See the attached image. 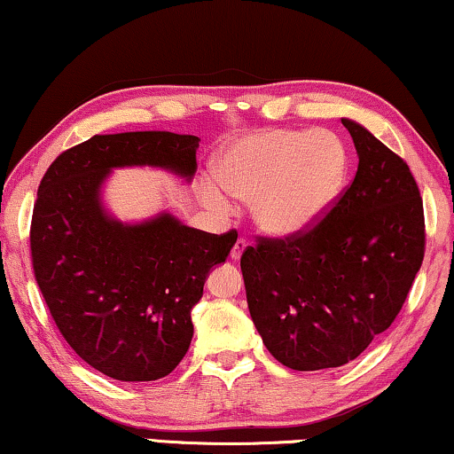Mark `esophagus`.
Instances as JSON below:
<instances>
[{
  "mask_svg": "<svg viewBox=\"0 0 454 454\" xmlns=\"http://www.w3.org/2000/svg\"><path fill=\"white\" fill-rule=\"evenodd\" d=\"M246 249H247V241L239 238L238 241H235V246H233V249H231V260L238 262V260L241 258V255H243V252H246Z\"/></svg>",
  "mask_w": 454,
  "mask_h": 454,
  "instance_id": "1",
  "label": "esophagus"
}]
</instances>
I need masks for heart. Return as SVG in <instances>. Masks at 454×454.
I'll use <instances>...</instances> for the list:
<instances>
[{"label": "heart", "instance_id": "heart-1", "mask_svg": "<svg viewBox=\"0 0 454 454\" xmlns=\"http://www.w3.org/2000/svg\"><path fill=\"white\" fill-rule=\"evenodd\" d=\"M350 178V153L325 129H270L235 139L216 155L205 199L227 208L247 202L252 225L272 239H293L317 227L338 205ZM223 193L221 195L220 192Z\"/></svg>", "mask_w": 454, "mask_h": 454}]
</instances>
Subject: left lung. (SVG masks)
I'll list each match as a JSON object with an SVG mask.
<instances>
[{
    "label": "left lung",
    "mask_w": 454,
    "mask_h": 454,
    "mask_svg": "<svg viewBox=\"0 0 454 454\" xmlns=\"http://www.w3.org/2000/svg\"><path fill=\"white\" fill-rule=\"evenodd\" d=\"M358 155L332 213L294 239L241 255L247 309L268 352L293 371L350 363L402 311L424 260V207L402 157L341 118Z\"/></svg>",
    "instance_id": "left-lung-1"
}]
</instances>
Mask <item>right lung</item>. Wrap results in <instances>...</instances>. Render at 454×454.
Listing matches in <instances>:
<instances>
[{
	"mask_svg": "<svg viewBox=\"0 0 454 454\" xmlns=\"http://www.w3.org/2000/svg\"><path fill=\"white\" fill-rule=\"evenodd\" d=\"M199 137L94 135L51 163L38 186L30 249L36 282L77 356L110 379L157 380L192 341V309L238 233H207L169 211L121 221L104 202L114 169L155 168L192 182Z\"/></svg>",
	"mask_w": 454,
	"mask_h": 454,
	"instance_id": "1",
	"label": "right lung"
}]
</instances>
